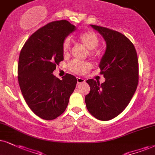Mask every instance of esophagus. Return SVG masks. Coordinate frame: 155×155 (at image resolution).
<instances>
[{"instance_id": "1", "label": "esophagus", "mask_w": 155, "mask_h": 155, "mask_svg": "<svg viewBox=\"0 0 155 155\" xmlns=\"http://www.w3.org/2000/svg\"><path fill=\"white\" fill-rule=\"evenodd\" d=\"M77 81H78V84H81L85 82V79L81 78H77Z\"/></svg>"}]
</instances>
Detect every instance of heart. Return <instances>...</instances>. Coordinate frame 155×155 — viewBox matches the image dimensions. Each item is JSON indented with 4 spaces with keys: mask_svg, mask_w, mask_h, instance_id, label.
Wrapping results in <instances>:
<instances>
[{
    "mask_svg": "<svg viewBox=\"0 0 155 155\" xmlns=\"http://www.w3.org/2000/svg\"><path fill=\"white\" fill-rule=\"evenodd\" d=\"M80 41L84 47L90 49V54L91 56L98 57L101 54V51L97 48L99 45V38L94 31H87L82 33L78 37ZM71 44L69 38H65L62 42V48L64 54H68L70 51ZM69 69L72 72L77 74H85L91 69V65L89 62H80L78 60H72L69 64Z\"/></svg>",
    "mask_w": 155,
    "mask_h": 155,
    "instance_id": "b5f03b06",
    "label": "heart"
}]
</instances>
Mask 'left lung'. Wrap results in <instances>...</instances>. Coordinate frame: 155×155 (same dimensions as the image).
Returning a JSON list of instances; mask_svg holds the SVG:
<instances>
[{
    "instance_id": "8db88e82",
    "label": "left lung",
    "mask_w": 155,
    "mask_h": 155,
    "mask_svg": "<svg viewBox=\"0 0 155 155\" xmlns=\"http://www.w3.org/2000/svg\"><path fill=\"white\" fill-rule=\"evenodd\" d=\"M106 41V52L100 63L104 83L86 81L91 91L85 98L90 114L101 121L119 115L129 105L139 83V62L136 49L125 35L103 26L91 25Z\"/></svg>"
}]
</instances>
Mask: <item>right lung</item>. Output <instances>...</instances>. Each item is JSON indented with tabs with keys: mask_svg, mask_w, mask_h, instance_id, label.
<instances>
[{
	"mask_svg": "<svg viewBox=\"0 0 155 155\" xmlns=\"http://www.w3.org/2000/svg\"><path fill=\"white\" fill-rule=\"evenodd\" d=\"M75 30L66 20L55 21L39 28L23 46L18 58V81L22 95L32 111L45 120L64 113L77 79L67 73L62 80L52 72L64 60V39Z\"/></svg>",
	"mask_w": 155,
	"mask_h": 155,
	"instance_id": "add662e5",
	"label": "right lung"
}]
</instances>
